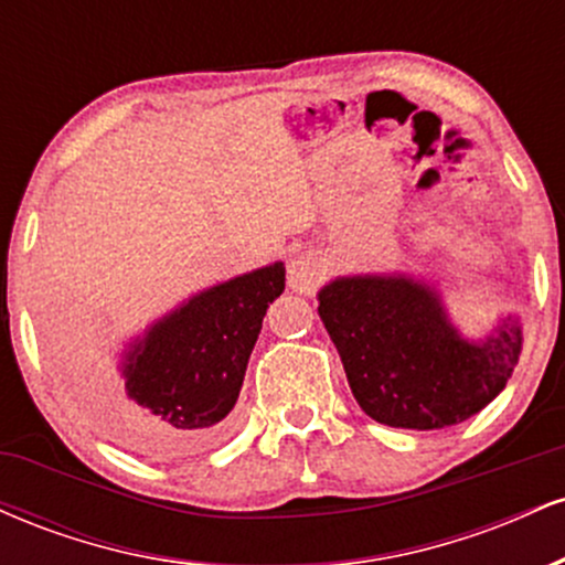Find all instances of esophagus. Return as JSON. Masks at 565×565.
Segmentation results:
<instances>
[{
	"mask_svg": "<svg viewBox=\"0 0 565 565\" xmlns=\"http://www.w3.org/2000/svg\"><path fill=\"white\" fill-rule=\"evenodd\" d=\"M323 274H327V268H323L321 257L297 255L291 257L287 265V284L291 291L310 295V291H316V287L323 281Z\"/></svg>",
	"mask_w": 565,
	"mask_h": 565,
	"instance_id": "obj_1",
	"label": "esophagus"
}]
</instances>
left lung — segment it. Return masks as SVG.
<instances>
[{"instance_id": "left-lung-1", "label": "left lung", "mask_w": 565, "mask_h": 565, "mask_svg": "<svg viewBox=\"0 0 565 565\" xmlns=\"http://www.w3.org/2000/svg\"><path fill=\"white\" fill-rule=\"evenodd\" d=\"M350 391L372 419L440 430L478 414L508 385L523 345L515 316L481 342L459 334L438 289L393 276H340L319 291Z\"/></svg>"}]
</instances>
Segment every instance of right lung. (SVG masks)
<instances>
[{"mask_svg":"<svg viewBox=\"0 0 565 565\" xmlns=\"http://www.w3.org/2000/svg\"><path fill=\"white\" fill-rule=\"evenodd\" d=\"M284 263L217 284L161 316L121 355V385L89 391L97 425L129 451L174 459L217 444Z\"/></svg>","mask_w":565,"mask_h":565,"instance_id":"right-lung-1","label":"right lung"}]
</instances>
